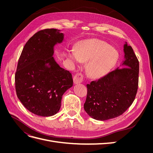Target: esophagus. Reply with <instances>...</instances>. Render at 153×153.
I'll return each instance as SVG.
<instances>
[{"label":"esophagus","mask_w":153,"mask_h":153,"mask_svg":"<svg viewBox=\"0 0 153 153\" xmlns=\"http://www.w3.org/2000/svg\"><path fill=\"white\" fill-rule=\"evenodd\" d=\"M74 82H75V84H80L83 81H84V75H82L80 73H78L75 75L73 78Z\"/></svg>","instance_id":"34e87169"}]
</instances>
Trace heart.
<instances>
[{"label":"heart","instance_id":"heart-1","mask_svg":"<svg viewBox=\"0 0 153 153\" xmlns=\"http://www.w3.org/2000/svg\"><path fill=\"white\" fill-rule=\"evenodd\" d=\"M66 56L73 66H78L86 62L88 74L93 78L106 75L119 58L118 50L107 43L98 39H87L78 42L75 49L66 50Z\"/></svg>","mask_w":153,"mask_h":153}]
</instances>
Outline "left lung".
Returning a JSON list of instances; mask_svg holds the SVG:
<instances>
[{
	"mask_svg": "<svg viewBox=\"0 0 153 153\" xmlns=\"http://www.w3.org/2000/svg\"><path fill=\"white\" fill-rule=\"evenodd\" d=\"M121 65L98 80L87 84L84 107L90 117L99 121L117 117L133 103L138 85L139 62L131 46L124 45Z\"/></svg>",
	"mask_w": 153,
	"mask_h": 153,
	"instance_id": "8db88e82",
	"label": "left lung"
}]
</instances>
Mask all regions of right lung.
<instances>
[{
    "mask_svg": "<svg viewBox=\"0 0 153 153\" xmlns=\"http://www.w3.org/2000/svg\"><path fill=\"white\" fill-rule=\"evenodd\" d=\"M64 38L61 30H40L23 48L15 74L18 98L30 112L43 117L56 114L62 95L73 84L71 73L53 57L54 47Z\"/></svg>",
    "mask_w": 153,
    "mask_h": 153,
    "instance_id": "add662e5",
    "label": "right lung"
}]
</instances>
